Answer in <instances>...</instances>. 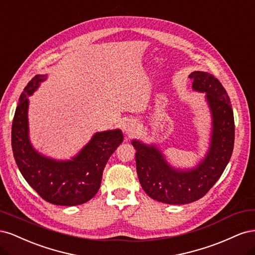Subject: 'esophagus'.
Segmentation results:
<instances>
[{
  "mask_svg": "<svg viewBox=\"0 0 255 255\" xmlns=\"http://www.w3.org/2000/svg\"><path fill=\"white\" fill-rule=\"evenodd\" d=\"M138 129H139V123L136 120H129L125 127V130L128 135H133L137 133Z\"/></svg>",
  "mask_w": 255,
  "mask_h": 255,
  "instance_id": "obj_1",
  "label": "esophagus"
}]
</instances>
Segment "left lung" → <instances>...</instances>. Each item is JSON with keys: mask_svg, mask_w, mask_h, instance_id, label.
Instances as JSON below:
<instances>
[{"mask_svg": "<svg viewBox=\"0 0 255 255\" xmlns=\"http://www.w3.org/2000/svg\"><path fill=\"white\" fill-rule=\"evenodd\" d=\"M189 79L192 89L205 94L212 117L210 145L201 161L194 168L177 169L168 163L156 144L132 140L142 189L166 204H187L201 199L225 171L233 152L234 115L226 89L211 73L194 71Z\"/></svg>", "mask_w": 255, "mask_h": 255, "instance_id": "obj_1", "label": "left lung"}]
</instances>
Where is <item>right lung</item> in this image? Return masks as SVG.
Returning a JSON list of instances; mask_svg holds the SVG:
<instances>
[{
	"label": "right lung",
	"mask_w": 255,
	"mask_h": 255,
	"mask_svg": "<svg viewBox=\"0 0 255 255\" xmlns=\"http://www.w3.org/2000/svg\"><path fill=\"white\" fill-rule=\"evenodd\" d=\"M37 74L19 98L11 128L13 157L29 186L47 202L73 206L86 203L98 192L107 160L123 141L121 129L97 132L71 159L58 160L38 152L29 140L28 97L47 80Z\"/></svg>",
	"instance_id": "add662e5"
}]
</instances>
